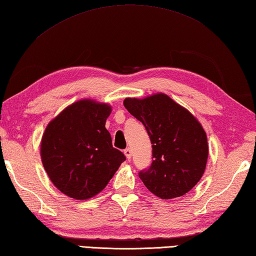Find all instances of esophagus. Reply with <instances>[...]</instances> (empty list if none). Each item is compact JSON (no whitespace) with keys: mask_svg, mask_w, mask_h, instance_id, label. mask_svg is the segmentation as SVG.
I'll return each instance as SVG.
<instances>
[{"mask_svg":"<svg viewBox=\"0 0 256 256\" xmlns=\"http://www.w3.org/2000/svg\"><path fill=\"white\" fill-rule=\"evenodd\" d=\"M124 154H125V156H126V159H128V160L131 159L132 153H131V150H130L128 148H125V150H124Z\"/></svg>","mask_w":256,"mask_h":256,"instance_id":"34e87169","label":"esophagus"}]
</instances>
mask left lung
<instances>
[{"label": "left lung", "instance_id": "1", "mask_svg": "<svg viewBox=\"0 0 256 256\" xmlns=\"http://www.w3.org/2000/svg\"><path fill=\"white\" fill-rule=\"evenodd\" d=\"M130 114L146 128L152 144V164L138 176L161 199L184 196L205 172L208 143L198 120L166 94L125 98Z\"/></svg>", "mask_w": 256, "mask_h": 256}]
</instances>
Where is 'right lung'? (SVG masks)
<instances>
[{
  "label": "right lung",
  "mask_w": 256,
  "mask_h": 256,
  "mask_svg": "<svg viewBox=\"0 0 256 256\" xmlns=\"http://www.w3.org/2000/svg\"><path fill=\"white\" fill-rule=\"evenodd\" d=\"M110 112L108 104L82 100L46 128L41 160L51 182L66 196L77 200L96 196L125 161L105 128Z\"/></svg>",
  "instance_id": "obj_1"
}]
</instances>
